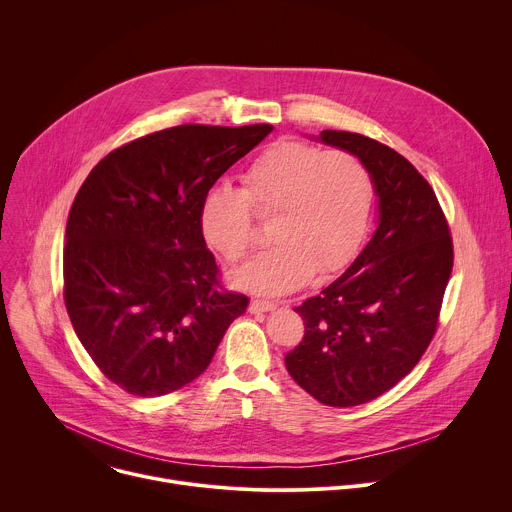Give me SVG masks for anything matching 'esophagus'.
Listing matches in <instances>:
<instances>
[{
    "mask_svg": "<svg viewBox=\"0 0 512 512\" xmlns=\"http://www.w3.org/2000/svg\"><path fill=\"white\" fill-rule=\"evenodd\" d=\"M277 308H279V304L277 302H269V300H253L251 306H249L251 314H265V312H273Z\"/></svg>",
    "mask_w": 512,
    "mask_h": 512,
    "instance_id": "esophagus-1",
    "label": "esophagus"
}]
</instances>
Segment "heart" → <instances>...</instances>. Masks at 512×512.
<instances>
[{"label":"heart","instance_id":"b5f03b06","mask_svg":"<svg viewBox=\"0 0 512 512\" xmlns=\"http://www.w3.org/2000/svg\"><path fill=\"white\" fill-rule=\"evenodd\" d=\"M241 182V188H208L198 221L204 241L237 265L255 243L253 214L273 216L269 237L275 245L235 275L251 294L281 296L308 283L314 271L338 273L369 231L373 178L348 150L277 141L247 166Z\"/></svg>","mask_w":512,"mask_h":512}]
</instances>
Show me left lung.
Here are the masks:
<instances>
[{
  "mask_svg": "<svg viewBox=\"0 0 512 512\" xmlns=\"http://www.w3.org/2000/svg\"><path fill=\"white\" fill-rule=\"evenodd\" d=\"M320 139L367 164L381 221L369 245L296 312L306 336L285 367L330 407L369 403L407 377L440 324L454 267L448 218L429 182L389 145L352 131Z\"/></svg>",
  "mask_w": 512,
  "mask_h": 512,
  "instance_id": "8db88e82",
  "label": "left lung"
}]
</instances>
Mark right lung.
<instances>
[{"instance_id": "obj_1", "label": "right lung", "mask_w": 512, "mask_h": 512, "mask_svg": "<svg viewBox=\"0 0 512 512\" xmlns=\"http://www.w3.org/2000/svg\"><path fill=\"white\" fill-rule=\"evenodd\" d=\"M269 123H186L109 152L70 206L64 306L99 371L137 397L174 393L210 364L249 298L225 289L200 231L208 188Z\"/></svg>"}]
</instances>
